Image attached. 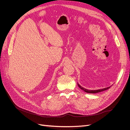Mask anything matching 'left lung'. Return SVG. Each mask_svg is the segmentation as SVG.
<instances>
[{
  "label": "left lung",
  "instance_id": "obj_1",
  "mask_svg": "<svg viewBox=\"0 0 130 130\" xmlns=\"http://www.w3.org/2000/svg\"><path fill=\"white\" fill-rule=\"evenodd\" d=\"M77 85H78V87H79V88L80 89H81L82 90H83L84 92H85L86 93H97L104 91V90H106L109 89L112 86H110L109 87H108L102 88V89H95V90H90V89H86V88H85L84 87H82V86L81 85H80L78 83H77Z\"/></svg>",
  "mask_w": 130,
  "mask_h": 130
}]
</instances>
